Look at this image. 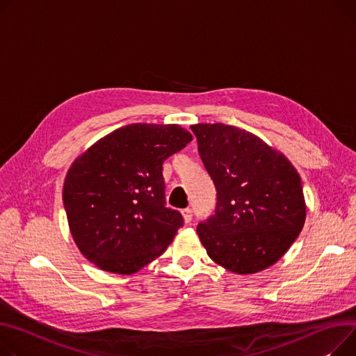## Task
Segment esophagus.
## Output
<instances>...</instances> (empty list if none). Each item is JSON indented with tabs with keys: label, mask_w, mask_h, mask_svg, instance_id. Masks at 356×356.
I'll return each instance as SVG.
<instances>
[{
	"label": "esophagus",
	"mask_w": 356,
	"mask_h": 356,
	"mask_svg": "<svg viewBox=\"0 0 356 356\" xmlns=\"http://www.w3.org/2000/svg\"><path fill=\"white\" fill-rule=\"evenodd\" d=\"M181 215H183V219H184V223H191L192 219H193V211L192 209H183L181 210Z\"/></svg>",
	"instance_id": "34e87169"
}]
</instances>
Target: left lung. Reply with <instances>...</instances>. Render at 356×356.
Returning <instances> with one entry per match:
<instances>
[{"label":"left lung","instance_id":"left-lung-1","mask_svg":"<svg viewBox=\"0 0 356 356\" xmlns=\"http://www.w3.org/2000/svg\"><path fill=\"white\" fill-rule=\"evenodd\" d=\"M218 191L215 215L199 223L209 257L250 275L275 265L299 236L306 204L299 173L288 157L234 126H191Z\"/></svg>","mask_w":356,"mask_h":356}]
</instances>
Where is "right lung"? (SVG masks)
<instances>
[{
	"label": "right lung",
	"instance_id": "right-lung-1",
	"mask_svg": "<svg viewBox=\"0 0 356 356\" xmlns=\"http://www.w3.org/2000/svg\"><path fill=\"white\" fill-rule=\"evenodd\" d=\"M192 134L177 124H127L80 154L67 172L63 202L71 236L102 270L131 275L168 248L183 225L165 206L163 161Z\"/></svg>",
	"mask_w": 356,
	"mask_h": 356
}]
</instances>
